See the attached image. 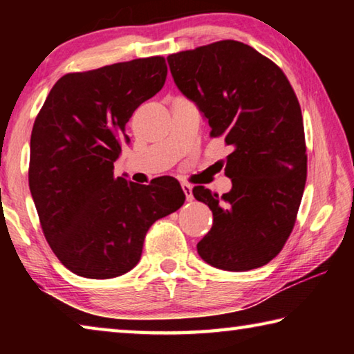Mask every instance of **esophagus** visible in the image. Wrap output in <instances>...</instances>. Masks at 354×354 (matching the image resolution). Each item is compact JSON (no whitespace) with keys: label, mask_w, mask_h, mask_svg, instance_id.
Masks as SVG:
<instances>
[{"label":"esophagus","mask_w":354,"mask_h":354,"mask_svg":"<svg viewBox=\"0 0 354 354\" xmlns=\"http://www.w3.org/2000/svg\"><path fill=\"white\" fill-rule=\"evenodd\" d=\"M181 187H183V192H184V195H185V198H187V201H190L192 198H194V196H192V185L190 184L183 183Z\"/></svg>","instance_id":"obj_1"}]
</instances>
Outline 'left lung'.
<instances>
[{"instance_id": "left-lung-1", "label": "left lung", "mask_w": 354, "mask_h": 354, "mask_svg": "<svg viewBox=\"0 0 354 354\" xmlns=\"http://www.w3.org/2000/svg\"><path fill=\"white\" fill-rule=\"evenodd\" d=\"M179 91L198 106L232 153L227 194L203 185L194 196L214 215L196 245L209 266L247 272L270 262L295 225L308 173L301 107L277 64L237 40H220L167 57Z\"/></svg>"}]
</instances>
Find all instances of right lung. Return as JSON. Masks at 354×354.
Masks as SVG:
<instances>
[{"label":"right lung","instance_id":"right-lung-1","mask_svg":"<svg viewBox=\"0 0 354 354\" xmlns=\"http://www.w3.org/2000/svg\"><path fill=\"white\" fill-rule=\"evenodd\" d=\"M165 77L162 56L68 73L35 118L29 189L46 242L75 274L107 279L129 272L149 226L184 205L175 178L140 185L113 176L129 142L124 127Z\"/></svg>","mask_w":354,"mask_h":354}]
</instances>
